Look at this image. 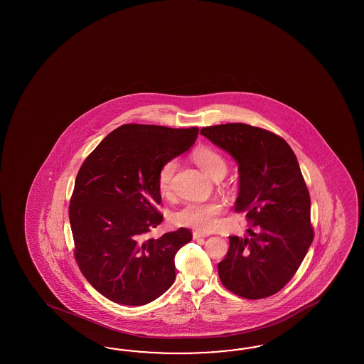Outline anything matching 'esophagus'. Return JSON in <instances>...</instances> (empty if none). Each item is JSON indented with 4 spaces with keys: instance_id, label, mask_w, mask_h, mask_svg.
Segmentation results:
<instances>
[{
    "instance_id": "1",
    "label": "esophagus",
    "mask_w": 364,
    "mask_h": 364,
    "mask_svg": "<svg viewBox=\"0 0 364 364\" xmlns=\"http://www.w3.org/2000/svg\"><path fill=\"white\" fill-rule=\"evenodd\" d=\"M210 235L208 233H203V232H193V239L195 240H203V239H205V237H208Z\"/></svg>"
}]
</instances>
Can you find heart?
Returning a JSON list of instances; mask_svg holds the SVG:
<instances>
[{
  "label": "heart",
  "mask_w": 364,
  "mask_h": 364,
  "mask_svg": "<svg viewBox=\"0 0 364 364\" xmlns=\"http://www.w3.org/2000/svg\"><path fill=\"white\" fill-rule=\"evenodd\" d=\"M195 164L208 176H218L227 172V161L219 152L210 146H198L192 152ZM176 160H168L160 166L157 173V187L163 195H168L172 189L173 176L176 172ZM223 210V204L218 200L188 203L173 213V223L181 227L195 228L198 231L210 232L219 224L218 216Z\"/></svg>",
  "instance_id": "1"
}]
</instances>
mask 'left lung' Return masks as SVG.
Returning <instances> with one entry per match:
<instances>
[{
    "instance_id": "1",
    "label": "left lung",
    "mask_w": 364,
    "mask_h": 364,
    "mask_svg": "<svg viewBox=\"0 0 364 364\" xmlns=\"http://www.w3.org/2000/svg\"><path fill=\"white\" fill-rule=\"evenodd\" d=\"M200 134L239 166L235 210L247 212L256 231L230 236L221 283L245 299L268 298L296 274L314 240L311 198L298 159L284 139L242 122L205 127Z\"/></svg>"
}]
</instances>
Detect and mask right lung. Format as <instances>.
Wrapping results in <instances>:
<instances>
[{"label": "right lung", "mask_w": 364, "mask_h": 364, "mask_svg": "<svg viewBox=\"0 0 364 364\" xmlns=\"http://www.w3.org/2000/svg\"><path fill=\"white\" fill-rule=\"evenodd\" d=\"M198 128L125 124L110 132L78 171L69 221L78 267L101 295L124 306H144L173 284L175 256L187 228L146 239L163 215L160 166L187 152Z\"/></svg>", "instance_id": "1"}]
</instances>
